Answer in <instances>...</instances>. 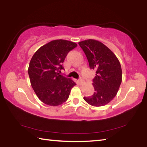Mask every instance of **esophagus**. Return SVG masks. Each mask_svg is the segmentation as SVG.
Returning a JSON list of instances; mask_svg holds the SVG:
<instances>
[{"instance_id":"esophagus-1","label":"esophagus","mask_w":147,"mask_h":147,"mask_svg":"<svg viewBox=\"0 0 147 147\" xmlns=\"http://www.w3.org/2000/svg\"><path fill=\"white\" fill-rule=\"evenodd\" d=\"M79 82L80 84H82L84 82V80L83 78H80L79 80Z\"/></svg>"}]
</instances>
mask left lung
Here are the masks:
<instances>
[{
	"mask_svg": "<svg viewBox=\"0 0 147 147\" xmlns=\"http://www.w3.org/2000/svg\"><path fill=\"white\" fill-rule=\"evenodd\" d=\"M88 58L90 69L96 71L91 96L84 97L89 104L96 107L106 105L116 96L122 82V69L118 58L100 41L87 39L78 43Z\"/></svg>",
	"mask_w": 147,
	"mask_h": 147,
	"instance_id": "obj_1",
	"label": "left lung"
}]
</instances>
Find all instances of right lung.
Returning a JSON list of instances; mask_svg holds the SVG:
<instances>
[{
  "label": "right lung",
  "instance_id": "add662e5",
  "mask_svg": "<svg viewBox=\"0 0 147 147\" xmlns=\"http://www.w3.org/2000/svg\"><path fill=\"white\" fill-rule=\"evenodd\" d=\"M76 47L74 42L56 39L41 47L32 56L28 69L31 86L38 98L47 105L64 103L76 85L60 72L68 53Z\"/></svg>",
  "mask_w": 147,
  "mask_h": 147
}]
</instances>
